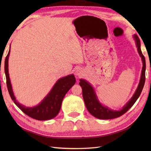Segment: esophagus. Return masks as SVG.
<instances>
[{
	"label": "esophagus",
	"mask_w": 151,
	"mask_h": 151,
	"mask_svg": "<svg viewBox=\"0 0 151 151\" xmlns=\"http://www.w3.org/2000/svg\"><path fill=\"white\" fill-rule=\"evenodd\" d=\"M75 75L76 76L80 77V76H81L83 75V71L81 69H77L75 72Z\"/></svg>",
	"instance_id": "esophagus-1"
}]
</instances>
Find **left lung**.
I'll return each mask as SVG.
<instances>
[{
  "mask_svg": "<svg viewBox=\"0 0 151 151\" xmlns=\"http://www.w3.org/2000/svg\"><path fill=\"white\" fill-rule=\"evenodd\" d=\"M133 39L135 41L137 52L141 57V59H142L143 67L139 82L135 93L130 100L123 106V107L121 109L119 110H114L111 108H109L106 106L102 104L99 100L95 89L90 83H89L85 79H80L79 84L82 88V96L86 106L89 113L96 118L101 119H111L117 118L121 116L132 106L137 101V99L139 98L141 93L142 91L145 81V58L143 55L142 50H141L140 40L138 36L136 34H134Z\"/></svg>",
  "mask_w": 151,
  "mask_h": 151,
  "instance_id": "left-lung-1",
  "label": "left lung"
}]
</instances>
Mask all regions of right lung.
<instances>
[{
  "label": "right lung",
  "instance_id": "right-lung-1",
  "mask_svg": "<svg viewBox=\"0 0 151 151\" xmlns=\"http://www.w3.org/2000/svg\"><path fill=\"white\" fill-rule=\"evenodd\" d=\"M10 47L11 45L9 46L8 55L5 59L4 71L8 92L13 101L25 114L35 119L45 121L54 118L59 113L62 101L65 94L75 84L76 78L75 76L72 74L59 78L51 88L50 91L37 105L32 107H27L22 105L19 103L15 97L9 78L8 60L10 53Z\"/></svg>",
  "mask_w": 151,
  "mask_h": 151
}]
</instances>
